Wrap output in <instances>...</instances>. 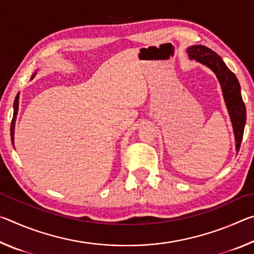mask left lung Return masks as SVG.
Returning a JSON list of instances; mask_svg holds the SVG:
<instances>
[{
  "instance_id": "8db88e82",
  "label": "left lung",
  "mask_w": 254,
  "mask_h": 254,
  "mask_svg": "<svg viewBox=\"0 0 254 254\" xmlns=\"http://www.w3.org/2000/svg\"><path fill=\"white\" fill-rule=\"evenodd\" d=\"M187 54L190 59H196L197 62L209 67L216 74L218 80H220L223 95H224L227 110H229V113L231 115V121L233 124L236 150L239 152L240 145L243 139L247 111L242 96H241V87L238 78L226 67L220 56L212 49L207 48V47L200 45L191 46L187 49Z\"/></svg>"
}]
</instances>
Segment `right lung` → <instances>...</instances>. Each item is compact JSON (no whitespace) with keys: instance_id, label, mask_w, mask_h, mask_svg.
<instances>
[{"instance_id":"add662e5","label":"right lung","mask_w":254,"mask_h":254,"mask_svg":"<svg viewBox=\"0 0 254 254\" xmlns=\"http://www.w3.org/2000/svg\"><path fill=\"white\" fill-rule=\"evenodd\" d=\"M18 110H19V95L15 97V101H14V113H13V119H12V123H11V140H12V142H13V141H14V126H15L16 115H18Z\"/></svg>"}]
</instances>
